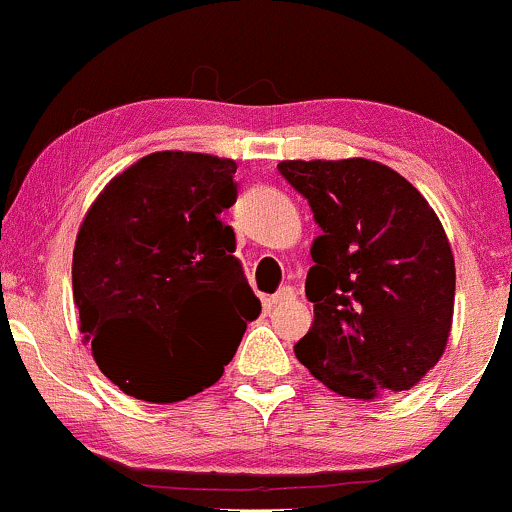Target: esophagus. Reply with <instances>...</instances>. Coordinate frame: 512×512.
<instances>
[{
  "label": "esophagus",
  "instance_id": "obj_1",
  "mask_svg": "<svg viewBox=\"0 0 512 512\" xmlns=\"http://www.w3.org/2000/svg\"><path fill=\"white\" fill-rule=\"evenodd\" d=\"M294 299H297L294 289L292 287H282L277 294H272V297L267 301H270L272 306H277V304H287V301H294Z\"/></svg>",
  "mask_w": 512,
  "mask_h": 512
}]
</instances>
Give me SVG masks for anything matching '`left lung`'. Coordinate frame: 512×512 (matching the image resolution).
<instances>
[{
    "label": "left lung",
    "instance_id": "left-lung-1",
    "mask_svg": "<svg viewBox=\"0 0 512 512\" xmlns=\"http://www.w3.org/2000/svg\"><path fill=\"white\" fill-rule=\"evenodd\" d=\"M309 201L311 331L294 353L328 390L375 400L410 390L437 365L454 316L449 240L422 193L368 159L282 161Z\"/></svg>",
    "mask_w": 512,
    "mask_h": 512
}]
</instances>
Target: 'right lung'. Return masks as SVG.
Returning a JSON list of instances; mask_svg holds the SVG:
<instances>
[{
	"mask_svg": "<svg viewBox=\"0 0 512 512\" xmlns=\"http://www.w3.org/2000/svg\"><path fill=\"white\" fill-rule=\"evenodd\" d=\"M235 161L157 152L107 184L73 252L80 331L127 395L179 402L211 387L260 316L220 213Z\"/></svg>",
	"mask_w": 512,
	"mask_h": 512,
	"instance_id": "1",
	"label": "right lung"
}]
</instances>
